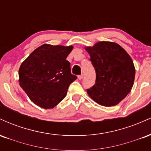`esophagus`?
<instances>
[{
	"mask_svg": "<svg viewBox=\"0 0 151 151\" xmlns=\"http://www.w3.org/2000/svg\"><path fill=\"white\" fill-rule=\"evenodd\" d=\"M83 77H84V74H80V75L78 76V79H79V80H81V79H82Z\"/></svg>",
	"mask_w": 151,
	"mask_h": 151,
	"instance_id": "34e87169",
	"label": "esophagus"
}]
</instances>
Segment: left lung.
<instances>
[{
    "instance_id": "left-lung-1",
    "label": "left lung",
    "mask_w": 151,
    "mask_h": 151,
    "mask_svg": "<svg viewBox=\"0 0 151 151\" xmlns=\"http://www.w3.org/2000/svg\"><path fill=\"white\" fill-rule=\"evenodd\" d=\"M95 72L96 81L88 95L104 106L118 104L131 91L135 71L132 59L119 45L99 42L92 47H86Z\"/></svg>"
}]
</instances>
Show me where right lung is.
Wrapping results in <instances>:
<instances>
[{"mask_svg": "<svg viewBox=\"0 0 151 151\" xmlns=\"http://www.w3.org/2000/svg\"><path fill=\"white\" fill-rule=\"evenodd\" d=\"M72 48L42 45L21 64L20 86L35 104L52 109L65 97L69 86L77 79L66 60Z\"/></svg>", "mask_w": 151, "mask_h": 151, "instance_id": "add662e5", "label": "right lung"}]
</instances>
